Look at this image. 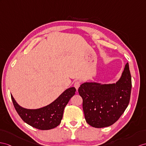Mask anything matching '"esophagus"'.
I'll use <instances>...</instances> for the list:
<instances>
[{
  "instance_id": "1",
  "label": "esophagus",
  "mask_w": 146,
  "mask_h": 146,
  "mask_svg": "<svg viewBox=\"0 0 146 146\" xmlns=\"http://www.w3.org/2000/svg\"><path fill=\"white\" fill-rule=\"evenodd\" d=\"M80 81H76L75 83H74V87L76 88L77 90H78V88H79V87H80Z\"/></svg>"
}]
</instances>
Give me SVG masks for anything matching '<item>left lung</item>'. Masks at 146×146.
Here are the masks:
<instances>
[{
  "instance_id": "left-lung-1",
  "label": "left lung",
  "mask_w": 146,
  "mask_h": 146,
  "mask_svg": "<svg viewBox=\"0 0 146 146\" xmlns=\"http://www.w3.org/2000/svg\"><path fill=\"white\" fill-rule=\"evenodd\" d=\"M131 87L128 63L116 84L85 82L82 84L78 92L83 100V110L87 123L97 128L114 124L128 106Z\"/></svg>"
}]
</instances>
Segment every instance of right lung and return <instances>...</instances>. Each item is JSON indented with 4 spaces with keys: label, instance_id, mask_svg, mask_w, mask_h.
<instances>
[{
    "label": "right lung",
    "instance_id": "1",
    "mask_svg": "<svg viewBox=\"0 0 146 146\" xmlns=\"http://www.w3.org/2000/svg\"><path fill=\"white\" fill-rule=\"evenodd\" d=\"M75 87L66 90L51 104L39 109H26L17 104L11 95L13 104L20 118L32 127L41 130H48L61 123L64 110L71 97L75 95Z\"/></svg>",
    "mask_w": 146,
    "mask_h": 146
}]
</instances>
